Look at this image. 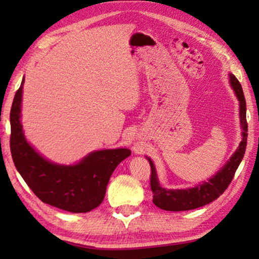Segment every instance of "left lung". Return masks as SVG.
Listing matches in <instances>:
<instances>
[{
    "mask_svg": "<svg viewBox=\"0 0 259 259\" xmlns=\"http://www.w3.org/2000/svg\"><path fill=\"white\" fill-rule=\"evenodd\" d=\"M230 82L233 88L234 93L240 102V122L242 128V140H241L238 150L235 151L226 164L209 179L208 182L199 184L198 186L187 188V190H166L160 186L157 181L154 164L148 159L151 165V190L153 192V202L160 209L168 210V211H185V210L196 209L212 202L219 198L233 179L236 169L243 159L245 147H247L248 137V123L245 117V99L242 87L234 75L230 74Z\"/></svg>",
    "mask_w": 259,
    "mask_h": 259,
    "instance_id": "left-lung-1",
    "label": "left lung"
}]
</instances>
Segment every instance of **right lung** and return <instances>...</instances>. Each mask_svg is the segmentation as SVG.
I'll list each match as a JSON object with an SVG mask.
<instances>
[{
	"label": "right lung",
	"instance_id": "add662e5",
	"mask_svg": "<svg viewBox=\"0 0 259 259\" xmlns=\"http://www.w3.org/2000/svg\"><path fill=\"white\" fill-rule=\"evenodd\" d=\"M24 80L10 111V150L21 177L42 202L69 212H88L103 202L109 178L131 154L128 148L90 153L80 163L59 165L46 160L25 139L20 123Z\"/></svg>",
	"mask_w": 259,
	"mask_h": 259
}]
</instances>
